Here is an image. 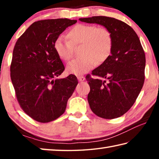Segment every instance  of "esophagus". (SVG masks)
Masks as SVG:
<instances>
[{
  "mask_svg": "<svg viewBox=\"0 0 159 159\" xmlns=\"http://www.w3.org/2000/svg\"><path fill=\"white\" fill-rule=\"evenodd\" d=\"M78 78V80H79L80 82H82V81H84L85 80V77L84 76H79L77 77Z\"/></svg>",
  "mask_w": 159,
  "mask_h": 159,
  "instance_id": "34e87169",
  "label": "esophagus"
}]
</instances>
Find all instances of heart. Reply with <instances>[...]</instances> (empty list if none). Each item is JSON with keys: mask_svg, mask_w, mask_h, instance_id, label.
Here are the masks:
<instances>
[{"mask_svg": "<svg viewBox=\"0 0 159 159\" xmlns=\"http://www.w3.org/2000/svg\"><path fill=\"white\" fill-rule=\"evenodd\" d=\"M69 41L60 36L54 42V49L61 60L68 61L73 56L74 47L81 44V58L71 61L66 66L69 74L80 76L106 61L113 48L111 33L104 26L78 24L67 32Z\"/></svg>", "mask_w": 159, "mask_h": 159, "instance_id": "obj_1", "label": "heart"}]
</instances>
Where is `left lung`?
Wrapping results in <instances>:
<instances>
[{
  "mask_svg": "<svg viewBox=\"0 0 159 159\" xmlns=\"http://www.w3.org/2000/svg\"><path fill=\"white\" fill-rule=\"evenodd\" d=\"M109 29L113 48L110 57L86 76L90 91L88 95L91 110L98 116L113 119L125 114L139 95L144 82V51L133 28L115 18L95 16L80 18Z\"/></svg>",
  "mask_w": 159,
  "mask_h": 159,
  "instance_id": "8db88e82",
  "label": "left lung"
}]
</instances>
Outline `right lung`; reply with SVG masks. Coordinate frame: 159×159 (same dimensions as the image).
Instances as JSON below:
<instances>
[{
    "mask_svg": "<svg viewBox=\"0 0 159 159\" xmlns=\"http://www.w3.org/2000/svg\"><path fill=\"white\" fill-rule=\"evenodd\" d=\"M77 20L55 19L35 21L16 42L10 77L21 108L34 120L48 123L65 111L78 84L74 74L57 79L64 66L54 42Z\"/></svg>",
    "mask_w": 159,
    "mask_h": 159,
    "instance_id": "add662e5",
    "label": "right lung"
}]
</instances>
